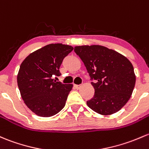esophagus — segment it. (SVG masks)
I'll list each match as a JSON object with an SVG mask.
<instances>
[{
  "label": "esophagus",
  "mask_w": 149,
  "mask_h": 149,
  "mask_svg": "<svg viewBox=\"0 0 149 149\" xmlns=\"http://www.w3.org/2000/svg\"><path fill=\"white\" fill-rule=\"evenodd\" d=\"M81 86H82L81 85H75V87H76V89H80L81 88Z\"/></svg>",
  "instance_id": "1"
}]
</instances>
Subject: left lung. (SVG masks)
<instances>
[{"label":"left lung","mask_w":149,"mask_h":149,"mask_svg":"<svg viewBox=\"0 0 149 149\" xmlns=\"http://www.w3.org/2000/svg\"><path fill=\"white\" fill-rule=\"evenodd\" d=\"M74 51L82 60L94 88L93 98L87 105L106 116L120 110L131 98L136 84L134 67L126 57L99 45L79 46Z\"/></svg>","instance_id":"8db88e82"}]
</instances>
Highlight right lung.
<instances>
[{
  "mask_svg": "<svg viewBox=\"0 0 149 149\" xmlns=\"http://www.w3.org/2000/svg\"><path fill=\"white\" fill-rule=\"evenodd\" d=\"M71 46L51 43L29 54L23 60L17 83L25 104L38 116L51 117L62 110L73 84H63L52 76H60L63 59Z\"/></svg>",
  "mask_w": 149,
  "mask_h": 149,
  "instance_id": "obj_1",
  "label": "right lung"
}]
</instances>
